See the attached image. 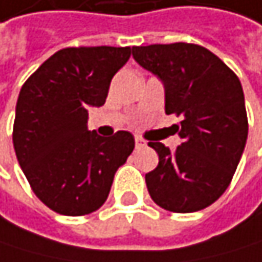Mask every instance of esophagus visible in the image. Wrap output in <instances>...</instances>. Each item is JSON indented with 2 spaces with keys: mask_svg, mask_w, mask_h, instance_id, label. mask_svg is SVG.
<instances>
[{
  "mask_svg": "<svg viewBox=\"0 0 262 262\" xmlns=\"http://www.w3.org/2000/svg\"><path fill=\"white\" fill-rule=\"evenodd\" d=\"M136 147H137V148H144V147H147V141H145V139H142V137L136 136Z\"/></svg>",
  "mask_w": 262,
  "mask_h": 262,
  "instance_id": "obj_1",
  "label": "esophagus"
}]
</instances>
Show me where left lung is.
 I'll use <instances>...</instances> for the list:
<instances>
[{
    "label": "left lung",
    "mask_w": 262,
    "mask_h": 262,
    "mask_svg": "<svg viewBox=\"0 0 262 262\" xmlns=\"http://www.w3.org/2000/svg\"><path fill=\"white\" fill-rule=\"evenodd\" d=\"M134 60L164 83L167 115L182 144L148 142L160 161L145 182L151 199L176 213L209 207L226 188L248 136L244 90L235 72L206 47L188 42L133 47Z\"/></svg>",
    "instance_id": "8db88e82"
}]
</instances>
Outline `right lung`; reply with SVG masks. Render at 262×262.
Listing matches in <instances>:
<instances>
[{
    "label": "right lung",
    "instance_id": "obj_1",
    "mask_svg": "<svg viewBox=\"0 0 262 262\" xmlns=\"http://www.w3.org/2000/svg\"><path fill=\"white\" fill-rule=\"evenodd\" d=\"M131 47H66L23 83L12 141L31 190L60 215L80 216L105 202L117 169L134 150V137L88 131V107L105 102L115 72Z\"/></svg>",
    "mask_w": 262,
    "mask_h": 262
}]
</instances>
